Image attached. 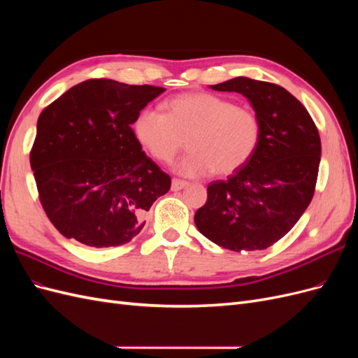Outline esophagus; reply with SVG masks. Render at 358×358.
I'll list each match as a JSON object with an SVG mask.
<instances>
[{
	"label": "esophagus",
	"mask_w": 358,
	"mask_h": 358,
	"mask_svg": "<svg viewBox=\"0 0 358 358\" xmlns=\"http://www.w3.org/2000/svg\"><path fill=\"white\" fill-rule=\"evenodd\" d=\"M188 185L187 180H180V179H173L171 180V189L173 191H179L182 188H185Z\"/></svg>",
	"instance_id": "34e87169"
}]
</instances>
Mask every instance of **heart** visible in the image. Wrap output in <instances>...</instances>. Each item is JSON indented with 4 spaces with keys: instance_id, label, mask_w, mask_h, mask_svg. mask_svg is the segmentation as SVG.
Returning <instances> with one entry per match:
<instances>
[{
    "instance_id": "obj_1",
    "label": "heart",
    "mask_w": 358,
    "mask_h": 358,
    "mask_svg": "<svg viewBox=\"0 0 358 358\" xmlns=\"http://www.w3.org/2000/svg\"><path fill=\"white\" fill-rule=\"evenodd\" d=\"M134 133L152 157L173 161L188 137L189 154L176 171L188 178L230 175L255 152L262 124L251 109L209 92H188L170 99L166 113L145 109L134 121Z\"/></svg>"
}]
</instances>
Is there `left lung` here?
Instances as JSON below:
<instances>
[{"instance_id": "left-lung-1", "label": "left lung", "mask_w": 358, "mask_h": 358, "mask_svg": "<svg viewBox=\"0 0 358 358\" xmlns=\"http://www.w3.org/2000/svg\"><path fill=\"white\" fill-rule=\"evenodd\" d=\"M246 96L262 124L252 157L227 180H213L194 222L230 251H262L296 225L318 178L321 140L310 115L282 86L234 78L210 85Z\"/></svg>"}]
</instances>
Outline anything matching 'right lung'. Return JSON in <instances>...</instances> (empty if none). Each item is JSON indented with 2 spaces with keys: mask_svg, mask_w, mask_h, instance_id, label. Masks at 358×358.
Listing matches in <instances>:
<instances>
[{
  "mask_svg": "<svg viewBox=\"0 0 358 358\" xmlns=\"http://www.w3.org/2000/svg\"><path fill=\"white\" fill-rule=\"evenodd\" d=\"M164 88L91 79L38 116L31 149L38 196L67 239L92 248L128 243L171 179L142 150L131 125Z\"/></svg>",
  "mask_w": 358,
  "mask_h": 358,
  "instance_id": "1",
  "label": "right lung"
}]
</instances>
